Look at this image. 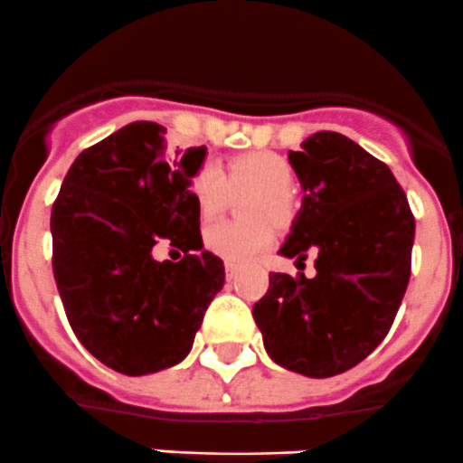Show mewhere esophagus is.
Segmentation results:
<instances>
[{"label": "esophagus", "instance_id": "34e87169", "mask_svg": "<svg viewBox=\"0 0 463 463\" xmlns=\"http://www.w3.org/2000/svg\"><path fill=\"white\" fill-rule=\"evenodd\" d=\"M225 272H227V281H232V279H236V274H238V265L225 263Z\"/></svg>", "mask_w": 463, "mask_h": 463}]
</instances>
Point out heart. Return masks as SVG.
<instances>
[{
	"mask_svg": "<svg viewBox=\"0 0 463 463\" xmlns=\"http://www.w3.org/2000/svg\"><path fill=\"white\" fill-rule=\"evenodd\" d=\"M295 180L292 166L277 153L269 150H250L227 159L222 171L212 164H204L191 177V198L203 221H212L227 209L233 198L250 195L245 204V216L250 225L216 222L204 230V247L212 254L245 263L256 254L268 250L274 242V225L288 227L295 221L297 203L290 186Z\"/></svg>",
	"mask_w": 463,
	"mask_h": 463,
	"instance_id": "b5f03b06",
	"label": "heart"
}]
</instances>
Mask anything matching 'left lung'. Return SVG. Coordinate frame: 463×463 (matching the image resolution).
<instances>
[{
	"label": "left lung",
	"mask_w": 463,
	"mask_h": 463,
	"mask_svg": "<svg viewBox=\"0 0 463 463\" xmlns=\"http://www.w3.org/2000/svg\"><path fill=\"white\" fill-rule=\"evenodd\" d=\"M304 189L279 254L313 279L272 272L254 322L269 358L308 378L363 363L389 333L410 283L414 216L387 164L340 132H315L288 153Z\"/></svg>",
	"instance_id": "left-lung-1"
}]
</instances>
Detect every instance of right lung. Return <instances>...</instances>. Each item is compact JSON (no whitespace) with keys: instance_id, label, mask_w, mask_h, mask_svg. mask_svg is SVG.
I'll use <instances>...</instances> for the list:
<instances>
[{"instance_id":"1","label":"right lung","mask_w":463,"mask_h":463,"mask_svg":"<svg viewBox=\"0 0 463 463\" xmlns=\"http://www.w3.org/2000/svg\"><path fill=\"white\" fill-rule=\"evenodd\" d=\"M159 123L135 121L82 150L52 209L53 277L80 345L105 367L146 376L182 363L225 265L203 250L191 177L207 148L166 153ZM185 251L173 264L152 247Z\"/></svg>"}]
</instances>
